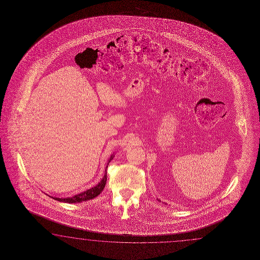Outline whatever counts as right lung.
<instances>
[{"instance_id":"right-lung-1","label":"right lung","mask_w":260,"mask_h":260,"mask_svg":"<svg viewBox=\"0 0 260 260\" xmlns=\"http://www.w3.org/2000/svg\"><path fill=\"white\" fill-rule=\"evenodd\" d=\"M112 159V156L111 157V159H110V161H109L107 166H109V164H110V161H111ZM108 169V167H106V169ZM106 169L105 175L103 177V179L101 180V182L96 186L92 187L91 189L86 190L84 192H82L80 194H77V195H75V196L72 197V198H63V199L53 198V197H51V198L55 199L56 201H58V202H62V203H68V204H76L77 203H77L85 202V201H88V200H91V199H93V198L99 196V194L104 189L106 182H107V170Z\"/></svg>"}]
</instances>
